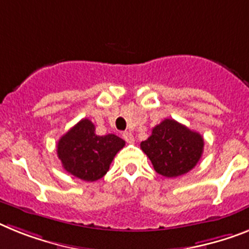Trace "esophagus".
Listing matches in <instances>:
<instances>
[{
	"label": "esophagus",
	"instance_id": "obj_1",
	"mask_svg": "<svg viewBox=\"0 0 249 249\" xmlns=\"http://www.w3.org/2000/svg\"><path fill=\"white\" fill-rule=\"evenodd\" d=\"M123 138H124V141L126 142V143H134L135 142L134 135L131 134V133H129V131H125L124 134H123Z\"/></svg>",
	"mask_w": 249,
	"mask_h": 249
}]
</instances>
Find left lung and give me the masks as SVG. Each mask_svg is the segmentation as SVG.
I'll list each match as a JSON object with an SVG mask.
<instances>
[{"mask_svg": "<svg viewBox=\"0 0 249 249\" xmlns=\"http://www.w3.org/2000/svg\"><path fill=\"white\" fill-rule=\"evenodd\" d=\"M141 148L153 164L157 173L177 177L197 164L204 150V139L196 131L173 119H164L152 129V135L141 143Z\"/></svg>", "mask_w": 249, "mask_h": 249, "instance_id": "obj_1", "label": "left lung"}]
</instances>
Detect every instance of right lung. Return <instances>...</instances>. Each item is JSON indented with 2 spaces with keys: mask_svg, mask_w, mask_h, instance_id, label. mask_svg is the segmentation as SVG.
Returning a JSON list of instances; mask_svg holds the SVG:
<instances>
[{
  "mask_svg": "<svg viewBox=\"0 0 249 249\" xmlns=\"http://www.w3.org/2000/svg\"><path fill=\"white\" fill-rule=\"evenodd\" d=\"M95 129L92 121L82 119L57 144L58 158L64 170L89 182L105 176L114 157L125 145L118 135H97Z\"/></svg>",
  "mask_w": 249,
  "mask_h": 249,
  "instance_id": "right-lung-1",
  "label": "right lung"
}]
</instances>
